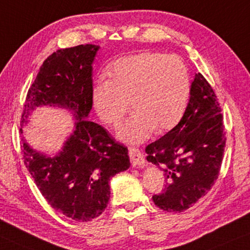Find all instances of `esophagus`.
<instances>
[{"mask_svg": "<svg viewBox=\"0 0 250 250\" xmlns=\"http://www.w3.org/2000/svg\"><path fill=\"white\" fill-rule=\"evenodd\" d=\"M129 156L133 167H142L145 165V157H144L142 150L137 147H129Z\"/></svg>", "mask_w": 250, "mask_h": 250, "instance_id": "1", "label": "esophagus"}]
</instances>
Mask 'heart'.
<instances>
[{"label":"heart","mask_w":250,"mask_h":250,"mask_svg":"<svg viewBox=\"0 0 250 250\" xmlns=\"http://www.w3.org/2000/svg\"><path fill=\"white\" fill-rule=\"evenodd\" d=\"M110 80H97L91 100L105 124L118 126L131 102L133 113L118 131L126 143L145 142L178 124L187 107L191 80L181 58L157 52L125 56L108 69Z\"/></svg>","instance_id":"obj_1"}]
</instances>
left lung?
<instances>
[{"label": "left lung", "mask_w": 250, "mask_h": 250, "mask_svg": "<svg viewBox=\"0 0 250 250\" xmlns=\"http://www.w3.org/2000/svg\"><path fill=\"white\" fill-rule=\"evenodd\" d=\"M226 140L216 95L196 73L180 122L146 147L147 161L162 167L167 180L163 192L153 196L155 205L180 213L205 196L219 178Z\"/></svg>", "instance_id": "obj_1"}]
</instances>
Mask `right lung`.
Returning <instances> with one entry per match:
<instances>
[{
  "label": "right lung",
  "instance_id": "1",
  "mask_svg": "<svg viewBox=\"0 0 250 250\" xmlns=\"http://www.w3.org/2000/svg\"><path fill=\"white\" fill-rule=\"evenodd\" d=\"M98 48L78 45L48 56L28 90L21 114L23 125L30 112L43 105L75 113V130L55 156L38 153L21 140L23 163L41 194L55 210L80 222L103 213L110 199L111 178L130 167L128 148L103 126L87 120L93 106L91 64Z\"/></svg>",
  "mask_w": 250,
  "mask_h": 250
}]
</instances>
